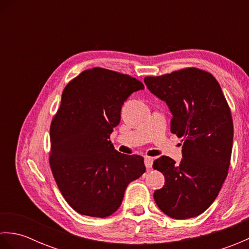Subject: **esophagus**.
I'll return each instance as SVG.
<instances>
[{
  "label": "esophagus",
  "instance_id": "1",
  "mask_svg": "<svg viewBox=\"0 0 249 249\" xmlns=\"http://www.w3.org/2000/svg\"><path fill=\"white\" fill-rule=\"evenodd\" d=\"M153 161H154V158L153 157H145L144 158V165H145V167L146 168H151L152 167V165H153Z\"/></svg>",
  "mask_w": 249,
  "mask_h": 249
}]
</instances>
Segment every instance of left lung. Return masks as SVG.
<instances>
[{
  "instance_id": "left-lung-1",
  "label": "left lung",
  "mask_w": 249,
  "mask_h": 249,
  "mask_svg": "<svg viewBox=\"0 0 249 249\" xmlns=\"http://www.w3.org/2000/svg\"><path fill=\"white\" fill-rule=\"evenodd\" d=\"M144 83L167 104L171 131L184 141L179 165L168 156L153 163L165 176L163 187L154 192L155 202L171 218L196 217L214 202L228 174L233 144L230 108L217 80L198 68L145 77Z\"/></svg>"
}]
</instances>
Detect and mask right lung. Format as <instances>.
I'll list each match as a JSON object with an SVG mask.
<instances>
[{"instance_id":"obj_1","label":"right lung","mask_w":249,"mask_h":249,"mask_svg":"<svg viewBox=\"0 0 249 249\" xmlns=\"http://www.w3.org/2000/svg\"><path fill=\"white\" fill-rule=\"evenodd\" d=\"M143 89L133 77L99 67L82 71L64 89L50 127V167L79 214H113L128 184L145 172L143 157L122 154L109 140L124 102Z\"/></svg>"}]
</instances>
